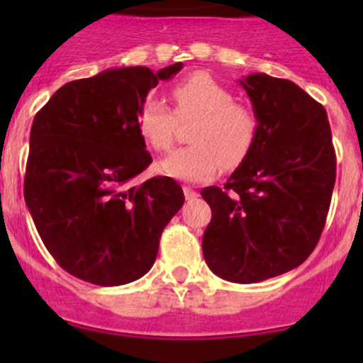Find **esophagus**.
<instances>
[{"instance_id": "34e87169", "label": "esophagus", "mask_w": 363, "mask_h": 363, "mask_svg": "<svg viewBox=\"0 0 363 363\" xmlns=\"http://www.w3.org/2000/svg\"><path fill=\"white\" fill-rule=\"evenodd\" d=\"M184 196H186V200H195V199H199V193L195 191V189L191 188V186H184Z\"/></svg>"}]
</instances>
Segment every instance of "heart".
Listing matches in <instances>:
<instances>
[{
	"instance_id": "1",
	"label": "heart",
	"mask_w": 363,
	"mask_h": 363,
	"mask_svg": "<svg viewBox=\"0 0 363 363\" xmlns=\"http://www.w3.org/2000/svg\"><path fill=\"white\" fill-rule=\"evenodd\" d=\"M174 111L156 96H147L137 116L138 133L145 144L163 152L174 144L178 119L199 117L193 126L189 147L170 152L160 163V170L188 182L211 181L223 167H239L258 137V117L247 105L233 101L232 91L208 73L196 72L172 87Z\"/></svg>"
}]
</instances>
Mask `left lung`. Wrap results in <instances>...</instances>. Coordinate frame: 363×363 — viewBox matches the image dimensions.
Listing matches in <instances>:
<instances>
[{"label":"left lung","mask_w":363,"mask_h":363,"mask_svg":"<svg viewBox=\"0 0 363 363\" xmlns=\"http://www.w3.org/2000/svg\"><path fill=\"white\" fill-rule=\"evenodd\" d=\"M258 137L225 188L202 189L212 219L202 250L216 276L259 283L295 269L314 251L335 184V151L323 105L286 79L240 80Z\"/></svg>","instance_id":"obj_1"}]
</instances>
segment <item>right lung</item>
<instances>
[{"instance_id":"1","label":"right lung","mask_w":363,"mask_h":363,"mask_svg":"<svg viewBox=\"0 0 363 363\" xmlns=\"http://www.w3.org/2000/svg\"><path fill=\"white\" fill-rule=\"evenodd\" d=\"M181 68H113L72 80L35 116L24 200L45 247L72 276L119 286L151 270L184 193L170 177L135 184L152 161L137 116L149 91Z\"/></svg>"}]
</instances>
